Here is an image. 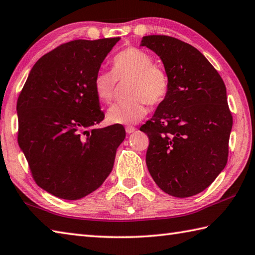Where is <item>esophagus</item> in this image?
I'll list each match as a JSON object with an SVG mask.
<instances>
[{
  "instance_id": "obj_1",
  "label": "esophagus",
  "mask_w": 255,
  "mask_h": 255,
  "mask_svg": "<svg viewBox=\"0 0 255 255\" xmlns=\"http://www.w3.org/2000/svg\"><path fill=\"white\" fill-rule=\"evenodd\" d=\"M136 131V128H134L133 126H127L126 127V132L127 133H131V132H134Z\"/></svg>"
}]
</instances>
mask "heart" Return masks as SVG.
Instances as JSON below:
<instances>
[{
	"mask_svg": "<svg viewBox=\"0 0 255 255\" xmlns=\"http://www.w3.org/2000/svg\"><path fill=\"white\" fill-rule=\"evenodd\" d=\"M112 71L99 69L94 76V91L104 104H111L115 97L117 81L130 79L129 98L109 108L108 121L113 124L131 125L140 122L147 114V103L159 105L166 99L170 79L166 69L153 64L150 54L134 46L122 49L112 58Z\"/></svg>",
	"mask_w": 255,
	"mask_h": 255,
	"instance_id": "1",
	"label": "heart"
}]
</instances>
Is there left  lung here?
Listing matches in <instances>:
<instances>
[{"mask_svg":"<svg viewBox=\"0 0 255 255\" xmlns=\"http://www.w3.org/2000/svg\"><path fill=\"white\" fill-rule=\"evenodd\" d=\"M164 65L170 88L153 117L140 127L149 138L148 170L177 198L200 193L228 161L232 114L220 74L192 45L167 35L143 36Z\"/></svg>","mask_w":255,"mask_h":255,"instance_id":"obj_1","label":"left lung"}]
</instances>
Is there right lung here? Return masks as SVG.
Listing matches in <instances>:
<instances>
[{
    "label": "right lung",
    "mask_w": 255,
    "mask_h": 255,
    "mask_svg": "<svg viewBox=\"0 0 255 255\" xmlns=\"http://www.w3.org/2000/svg\"><path fill=\"white\" fill-rule=\"evenodd\" d=\"M119 37L61 44L35 63L17 98V141L34 181L55 197L77 200L112 172L126 131L95 129L105 118L94 76Z\"/></svg>",
    "instance_id": "right-lung-1"
}]
</instances>
